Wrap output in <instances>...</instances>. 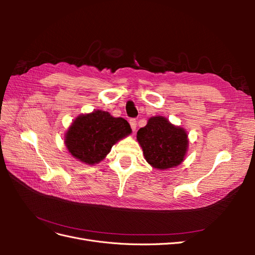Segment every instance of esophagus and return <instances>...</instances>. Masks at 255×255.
<instances>
[{"mask_svg":"<svg viewBox=\"0 0 255 255\" xmlns=\"http://www.w3.org/2000/svg\"><path fill=\"white\" fill-rule=\"evenodd\" d=\"M129 125H130V128H132V129L135 132L136 128H137V121L135 119H130L129 120Z\"/></svg>","mask_w":255,"mask_h":255,"instance_id":"esophagus-1","label":"esophagus"}]
</instances>
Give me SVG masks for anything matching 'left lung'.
Returning <instances> with one entry per match:
<instances>
[{"label":"left lung","mask_w":255,"mask_h":255,"mask_svg":"<svg viewBox=\"0 0 255 255\" xmlns=\"http://www.w3.org/2000/svg\"><path fill=\"white\" fill-rule=\"evenodd\" d=\"M144 159L153 168L167 170L183 163L188 149L185 128L172 125L163 116L149 118L146 126L137 132Z\"/></svg>","instance_id":"left-lung-1"}]
</instances>
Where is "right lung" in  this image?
Returning <instances> with one entry per match:
<instances>
[{
    "instance_id": "obj_1",
    "label": "right lung",
    "mask_w": 255,
    "mask_h": 255,
    "mask_svg": "<svg viewBox=\"0 0 255 255\" xmlns=\"http://www.w3.org/2000/svg\"><path fill=\"white\" fill-rule=\"evenodd\" d=\"M130 133L132 128L126 119L97 110L81 114L73 120L65 134V144L79 161L96 165L106 157L116 142Z\"/></svg>"
}]
</instances>
